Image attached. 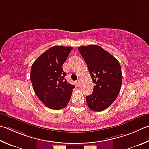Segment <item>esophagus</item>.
Listing matches in <instances>:
<instances>
[{
	"mask_svg": "<svg viewBox=\"0 0 149 149\" xmlns=\"http://www.w3.org/2000/svg\"><path fill=\"white\" fill-rule=\"evenodd\" d=\"M76 83H77V85H79V84H80V79H78L77 80Z\"/></svg>",
	"mask_w": 149,
	"mask_h": 149,
	"instance_id": "1",
	"label": "esophagus"
}]
</instances>
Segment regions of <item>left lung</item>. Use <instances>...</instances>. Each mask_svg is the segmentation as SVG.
Masks as SVG:
<instances>
[{
    "instance_id": "left-lung-1",
    "label": "left lung",
    "mask_w": 149,
    "mask_h": 149,
    "mask_svg": "<svg viewBox=\"0 0 149 149\" xmlns=\"http://www.w3.org/2000/svg\"><path fill=\"white\" fill-rule=\"evenodd\" d=\"M95 83L93 93L86 96L88 107L102 111L114 102L121 88L122 75L119 62L100 46L90 45L78 47Z\"/></svg>"
}]
</instances>
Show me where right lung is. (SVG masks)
I'll use <instances>...</instances> for the list:
<instances>
[{
	"label": "right lung",
	"mask_w": 149,
	"mask_h": 149,
	"mask_svg": "<svg viewBox=\"0 0 149 149\" xmlns=\"http://www.w3.org/2000/svg\"><path fill=\"white\" fill-rule=\"evenodd\" d=\"M73 47H51L32 64L31 81L34 91L45 106L52 109L66 107L75 88L66 81L63 65Z\"/></svg>",
	"instance_id": "right-lung-1"
}]
</instances>
